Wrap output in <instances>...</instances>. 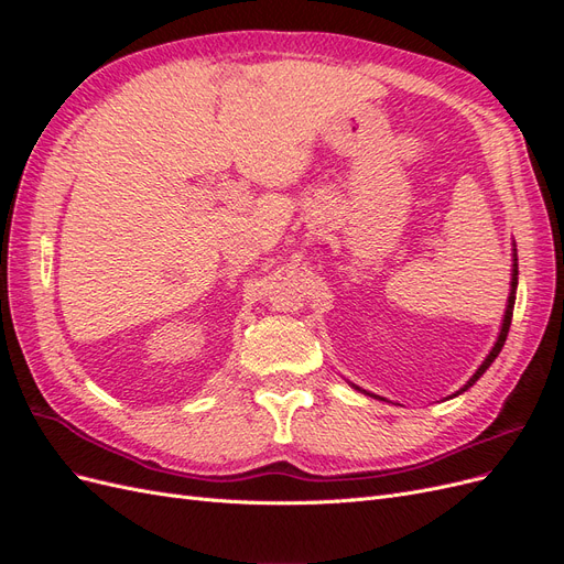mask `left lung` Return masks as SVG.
I'll return each instance as SVG.
<instances>
[{
	"mask_svg": "<svg viewBox=\"0 0 564 564\" xmlns=\"http://www.w3.org/2000/svg\"><path fill=\"white\" fill-rule=\"evenodd\" d=\"M516 289H518V259H516V263H513V282H510V296H508V308H506V315H503V327H501V334H499V340H497V346L491 348V352L487 355V360L480 365V369H477L475 373H473V379L460 388L458 392H464V390H468L477 379L482 377V373L489 369V365L497 360V355L501 352V348H503V344H506V336H508V329H510V319H513V305H516ZM456 392V395H458Z\"/></svg>",
	"mask_w": 564,
	"mask_h": 564,
	"instance_id": "left-lung-1",
	"label": "left lung"
}]
</instances>
